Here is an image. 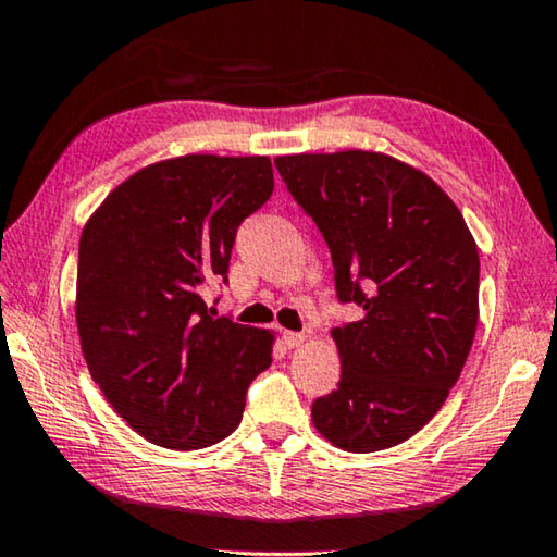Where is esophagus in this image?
I'll return each instance as SVG.
<instances>
[{"label": "esophagus", "instance_id": "obj_1", "mask_svg": "<svg viewBox=\"0 0 557 557\" xmlns=\"http://www.w3.org/2000/svg\"><path fill=\"white\" fill-rule=\"evenodd\" d=\"M284 342H286V346H301L304 342H306V334L304 332H284Z\"/></svg>", "mask_w": 557, "mask_h": 557}]
</instances>
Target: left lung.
I'll return each mask as SVG.
<instances>
[{
	"instance_id": "left-lung-1",
	"label": "left lung",
	"mask_w": 557,
	"mask_h": 557,
	"mask_svg": "<svg viewBox=\"0 0 557 557\" xmlns=\"http://www.w3.org/2000/svg\"><path fill=\"white\" fill-rule=\"evenodd\" d=\"M276 168L332 251L336 298L364 309L332 332L342 379L313 401V426L346 453L399 445L440 412L470 354L472 233L437 183L382 152L281 156Z\"/></svg>"
}]
</instances>
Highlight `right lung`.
I'll return each mask as SVG.
<instances>
[{
    "label": "right lung",
    "instance_id": "obj_1",
    "mask_svg": "<svg viewBox=\"0 0 557 557\" xmlns=\"http://www.w3.org/2000/svg\"><path fill=\"white\" fill-rule=\"evenodd\" d=\"M263 156H183L120 183L79 238L77 332L112 409L152 445L200 449L236 430L271 364L265 329L213 319L238 225L271 198Z\"/></svg>",
    "mask_w": 557,
    "mask_h": 557
}]
</instances>
